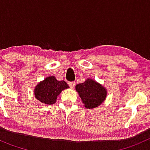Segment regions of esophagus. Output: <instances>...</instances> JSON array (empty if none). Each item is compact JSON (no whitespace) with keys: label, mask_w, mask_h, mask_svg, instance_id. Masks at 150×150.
I'll return each mask as SVG.
<instances>
[{"label":"esophagus","mask_w":150,"mask_h":150,"mask_svg":"<svg viewBox=\"0 0 150 150\" xmlns=\"http://www.w3.org/2000/svg\"><path fill=\"white\" fill-rule=\"evenodd\" d=\"M68 85H69V86L73 88L74 87V86H75V83H74V82H69Z\"/></svg>","instance_id":"esophagus-1"}]
</instances>
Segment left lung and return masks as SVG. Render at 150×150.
<instances>
[{
	"label": "left lung",
	"instance_id": "obj_1",
	"mask_svg": "<svg viewBox=\"0 0 150 150\" xmlns=\"http://www.w3.org/2000/svg\"><path fill=\"white\" fill-rule=\"evenodd\" d=\"M75 88L87 109H93L100 105L107 97L106 88L91 79L77 84Z\"/></svg>",
	"mask_w": 150,
	"mask_h": 150
}]
</instances>
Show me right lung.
Masks as SVG:
<instances>
[{"label": "right lung", "instance_id": "add662e5", "mask_svg": "<svg viewBox=\"0 0 150 150\" xmlns=\"http://www.w3.org/2000/svg\"><path fill=\"white\" fill-rule=\"evenodd\" d=\"M67 88H69V86L65 81H59L54 76H50L36 86L34 95L41 103L53 104L56 102L57 97L62 90Z\"/></svg>", "mask_w": 150, "mask_h": 150}]
</instances>
